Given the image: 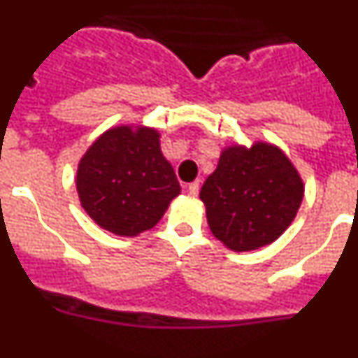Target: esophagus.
<instances>
[{
  "label": "esophagus",
  "instance_id": "esophagus-1",
  "mask_svg": "<svg viewBox=\"0 0 358 358\" xmlns=\"http://www.w3.org/2000/svg\"><path fill=\"white\" fill-rule=\"evenodd\" d=\"M199 188H201V185H199V181L189 182V185L186 186V189H188V194H189V195H199Z\"/></svg>",
  "mask_w": 358,
  "mask_h": 358
}]
</instances>
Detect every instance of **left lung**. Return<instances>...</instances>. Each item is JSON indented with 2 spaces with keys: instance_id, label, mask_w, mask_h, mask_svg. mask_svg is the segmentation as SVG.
Listing matches in <instances>:
<instances>
[{
  "instance_id": "left-lung-1",
  "label": "left lung",
  "mask_w": 358,
  "mask_h": 358,
  "mask_svg": "<svg viewBox=\"0 0 358 358\" xmlns=\"http://www.w3.org/2000/svg\"><path fill=\"white\" fill-rule=\"evenodd\" d=\"M210 229L233 251L274 242L303 201V181L289 157L267 143L229 147L201 188Z\"/></svg>"
}]
</instances>
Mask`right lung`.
I'll return each instance as SVG.
<instances>
[{"instance_id": "add662e5", "label": "right lung", "mask_w": 358, "mask_h": 358, "mask_svg": "<svg viewBox=\"0 0 358 358\" xmlns=\"http://www.w3.org/2000/svg\"><path fill=\"white\" fill-rule=\"evenodd\" d=\"M82 208L103 229L136 236L156 226L181 186L154 129L116 127L85 152L77 172Z\"/></svg>"}]
</instances>
